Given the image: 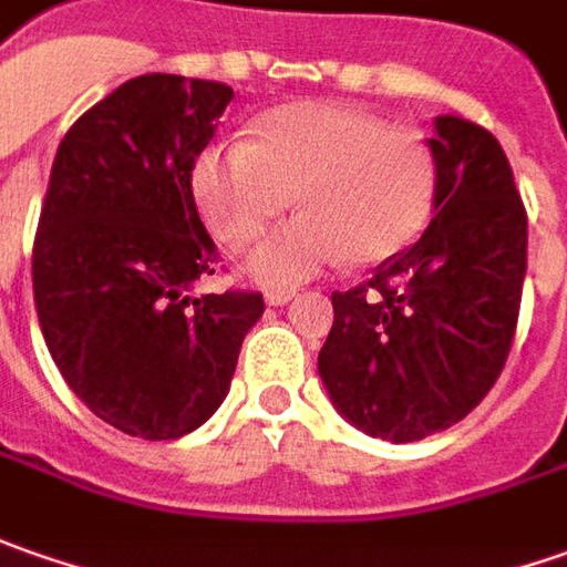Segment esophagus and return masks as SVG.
I'll return each mask as SVG.
<instances>
[{"label": "esophagus", "mask_w": 567, "mask_h": 567, "mask_svg": "<svg viewBox=\"0 0 567 567\" xmlns=\"http://www.w3.org/2000/svg\"><path fill=\"white\" fill-rule=\"evenodd\" d=\"M291 298H295L291 288H269V291H266V303H269V307H282V303H288Z\"/></svg>", "instance_id": "esophagus-1"}]
</instances>
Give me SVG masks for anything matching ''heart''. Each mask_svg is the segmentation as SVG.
Returning <instances> with one entry per match:
<instances>
[{
    "instance_id": "1",
    "label": "heart",
    "mask_w": 567,
    "mask_h": 567,
    "mask_svg": "<svg viewBox=\"0 0 567 567\" xmlns=\"http://www.w3.org/2000/svg\"><path fill=\"white\" fill-rule=\"evenodd\" d=\"M194 197L225 245L247 247L298 200V219L250 257L264 285H298L342 264L399 257L426 228L440 166L433 147L380 115L336 103H288L254 125V141L213 144L190 172Z\"/></svg>"
}]
</instances>
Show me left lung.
<instances>
[{
  "label": "left lung",
  "mask_w": 567,
  "mask_h": 567,
  "mask_svg": "<svg viewBox=\"0 0 567 567\" xmlns=\"http://www.w3.org/2000/svg\"><path fill=\"white\" fill-rule=\"evenodd\" d=\"M436 216L373 279L332 291L320 380L367 436L417 442L467 417L498 380L527 272V213L486 127L440 115Z\"/></svg>",
  "instance_id": "1"
}]
</instances>
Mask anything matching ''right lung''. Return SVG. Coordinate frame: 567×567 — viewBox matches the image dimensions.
<instances>
[{
	"instance_id": "add662e5",
	"label": "right lung",
	"mask_w": 567,
	"mask_h": 567,
	"mask_svg": "<svg viewBox=\"0 0 567 567\" xmlns=\"http://www.w3.org/2000/svg\"><path fill=\"white\" fill-rule=\"evenodd\" d=\"M219 81L131 78L62 137L33 238V301L52 361L109 426L178 440L228 395L260 291L190 295L216 245L194 159L231 103Z\"/></svg>"
}]
</instances>
